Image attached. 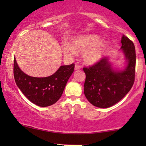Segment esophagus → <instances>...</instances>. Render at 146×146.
I'll return each mask as SVG.
<instances>
[{"label": "esophagus", "mask_w": 146, "mask_h": 146, "mask_svg": "<svg viewBox=\"0 0 146 146\" xmlns=\"http://www.w3.org/2000/svg\"><path fill=\"white\" fill-rule=\"evenodd\" d=\"M81 68V66L78 64H75V70H80Z\"/></svg>", "instance_id": "obj_1"}]
</instances>
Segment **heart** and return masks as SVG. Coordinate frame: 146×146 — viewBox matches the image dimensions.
I'll return each mask as SVG.
<instances>
[{"mask_svg": "<svg viewBox=\"0 0 146 146\" xmlns=\"http://www.w3.org/2000/svg\"><path fill=\"white\" fill-rule=\"evenodd\" d=\"M108 43L100 40L96 34H85L75 37L72 44L64 42L62 45V51L66 56L72 57L78 53H83V60L87 64H93L102 59L108 49Z\"/></svg>", "mask_w": 146, "mask_h": 146, "instance_id": "b5f03b06", "label": "heart"}]
</instances>
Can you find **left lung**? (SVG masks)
I'll return each instance as SVG.
<instances>
[{"label": "left lung", "mask_w": 146, "mask_h": 146, "mask_svg": "<svg viewBox=\"0 0 146 146\" xmlns=\"http://www.w3.org/2000/svg\"><path fill=\"white\" fill-rule=\"evenodd\" d=\"M120 49L126 66L123 70L113 68L108 58H102L89 68H84L86 80L84 92L91 104L106 108L115 105L131 89L135 76L136 53L133 42L123 35Z\"/></svg>", "instance_id": "1"}]
</instances>
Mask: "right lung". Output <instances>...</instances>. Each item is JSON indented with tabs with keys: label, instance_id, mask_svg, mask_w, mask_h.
<instances>
[{
	"label": "right lung",
	"instance_id": "1",
	"mask_svg": "<svg viewBox=\"0 0 146 146\" xmlns=\"http://www.w3.org/2000/svg\"><path fill=\"white\" fill-rule=\"evenodd\" d=\"M74 68V64L64 65L50 76L35 78L22 71L16 58L14 59V75L16 85L30 102L41 107L54 104L61 98Z\"/></svg>",
	"mask_w": 146,
	"mask_h": 146
}]
</instances>
